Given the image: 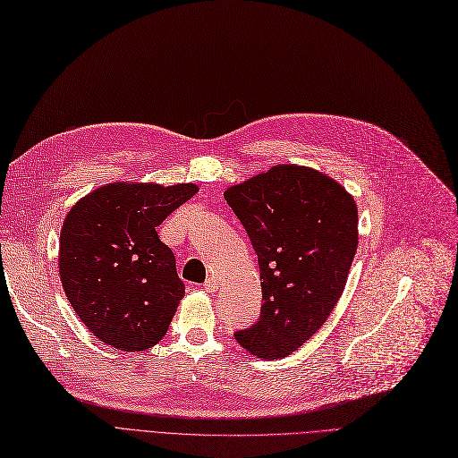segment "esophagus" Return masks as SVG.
Returning <instances> with one entry per match:
<instances>
[{
  "label": "esophagus",
  "instance_id": "1",
  "mask_svg": "<svg viewBox=\"0 0 458 458\" xmlns=\"http://www.w3.org/2000/svg\"><path fill=\"white\" fill-rule=\"evenodd\" d=\"M203 289H206L208 293H215V289H216V277H208L206 279V283H203Z\"/></svg>",
  "mask_w": 458,
  "mask_h": 458
}]
</instances>
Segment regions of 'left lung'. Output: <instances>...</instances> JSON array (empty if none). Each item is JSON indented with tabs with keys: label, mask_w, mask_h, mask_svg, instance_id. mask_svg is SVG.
Instances as JSON below:
<instances>
[{
	"label": "left lung",
	"mask_w": 458,
	"mask_h": 458,
	"mask_svg": "<svg viewBox=\"0 0 458 458\" xmlns=\"http://www.w3.org/2000/svg\"><path fill=\"white\" fill-rule=\"evenodd\" d=\"M225 199L257 250L262 315L235 340L262 360L283 359L327 323L359 247L352 194L318 169L277 164L232 184Z\"/></svg>",
	"instance_id": "obj_1"
}]
</instances>
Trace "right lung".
<instances>
[{"label": "right lung", "instance_id": "right-lung-1", "mask_svg": "<svg viewBox=\"0 0 458 458\" xmlns=\"http://www.w3.org/2000/svg\"><path fill=\"white\" fill-rule=\"evenodd\" d=\"M196 192L194 182L114 181L67 211L60 281L82 325L99 342L138 352L165 335L184 284L157 226Z\"/></svg>", "mask_w": 458, "mask_h": 458}]
</instances>
